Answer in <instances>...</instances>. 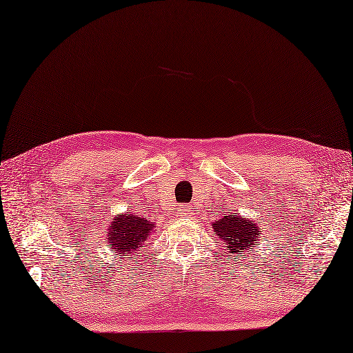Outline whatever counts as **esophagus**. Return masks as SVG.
I'll use <instances>...</instances> for the list:
<instances>
[{
	"label": "esophagus",
	"instance_id": "esophagus-1",
	"mask_svg": "<svg viewBox=\"0 0 353 353\" xmlns=\"http://www.w3.org/2000/svg\"><path fill=\"white\" fill-rule=\"evenodd\" d=\"M183 211H185L186 214H190V209H188V208H186V206H185V209H183Z\"/></svg>",
	"mask_w": 353,
	"mask_h": 353
}]
</instances>
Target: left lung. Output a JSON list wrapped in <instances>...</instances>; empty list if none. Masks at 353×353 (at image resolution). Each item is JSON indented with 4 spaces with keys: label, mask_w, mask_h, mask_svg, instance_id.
<instances>
[{
    "label": "left lung",
    "mask_w": 353,
    "mask_h": 353,
    "mask_svg": "<svg viewBox=\"0 0 353 353\" xmlns=\"http://www.w3.org/2000/svg\"><path fill=\"white\" fill-rule=\"evenodd\" d=\"M212 229L221 241L226 244L229 253H235L236 258H243L256 245V239L261 236L259 226L252 220H244L236 215H224L223 219L214 221Z\"/></svg>",
    "instance_id": "1"
}]
</instances>
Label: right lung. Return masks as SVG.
Listing matches in <instances>:
<instances>
[{"instance_id":"right-lung-1","label":"right lung","mask_w":353,"mask_h":353,"mask_svg":"<svg viewBox=\"0 0 353 353\" xmlns=\"http://www.w3.org/2000/svg\"><path fill=\"white\" fill-rule=\"evenodd\" d=\"M154 223L145 216L134 214H123L115 216L106 232V243L118 253V256H138L141 247L154 230ZM137 259V258H134Z\"/></svg>"}]
</instances>
